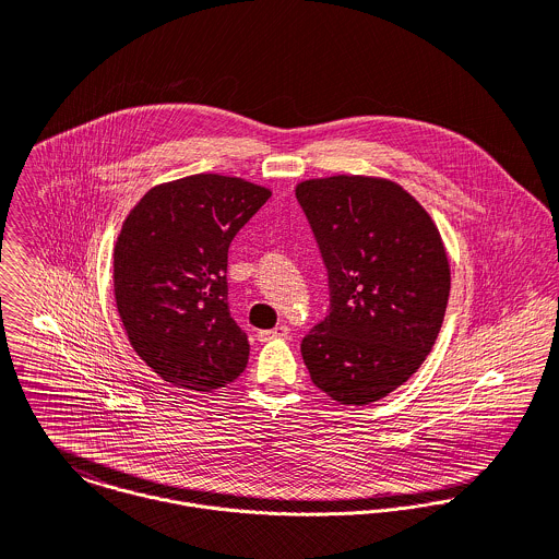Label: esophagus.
<instances>
[{
	"instance_id": "34e87169",
	"label": "esophagus",
	"mask_w": 559,
	"mask_h": 559,
	"mask_svg": "<svg viewBox=\"0 0 559 559\" xmlns=\"http://www.w3.org/2000/svg\"><path fill=\"white\" fill-rule=\"evenodd\" d=\"M290 335V326L288 324H277L275 329L269 331H258V340L266 342V340H275V337H288Z\"/></svg>"
}]
</instances>
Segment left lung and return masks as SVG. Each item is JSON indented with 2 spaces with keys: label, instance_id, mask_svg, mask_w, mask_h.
<instances>
[{
  "label": "left lung",
  "instance_id": "8db88e82",
  "mask_svg": "<svg viewBox=\"0 0 559 559\" xmlns=\"http://www.w3.org/2000/svg\"><path fill=\"white\" fill-rule=\"evenodd\" d=\"M297 200L326 269L329 312L301 342L312 383L342 404L385 399L443 324L450 264L437 226L381 178L306 180Z\"/></svg>",
  "mask_w": 559,
  "mask_h": 559
}]
</instances>
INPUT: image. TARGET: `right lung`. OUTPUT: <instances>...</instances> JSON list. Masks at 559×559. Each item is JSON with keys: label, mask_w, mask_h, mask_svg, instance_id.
<instances>
[{"label": "right lung", "mask_w": 559, "mask_h": 559, "mask_svg": "<svg viewBox=\"0 0 559 559\" xmlns=\"http://www.w3.org/2000/svg\"><path fill=\"white\" fill-rule=\"evenodd\" d=\"M271 191L195 174L151 189L114 251V293L135 353L163 381L213 392L247 366V333L228 308V249Z\"/></svg>", "instance_id": "add662e5"}]
</instances>
